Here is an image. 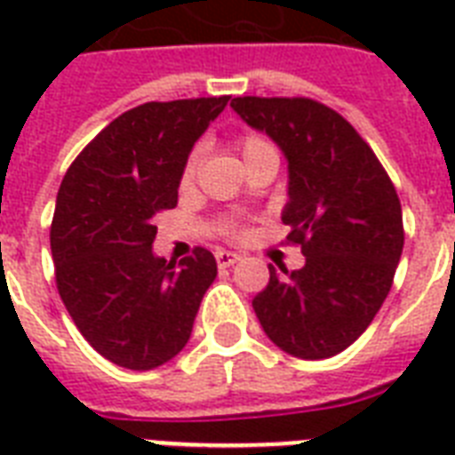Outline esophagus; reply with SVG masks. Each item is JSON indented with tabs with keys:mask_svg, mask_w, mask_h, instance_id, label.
Listing matches in <instances>:
<instances>
[{
	"mask_svg": "<svg viewBox=\"0 0 455 455\" xmlns=\"http://www.w3.org/2000/svg\"><path fill=\"white\" fill-rule=\"evenodd\" d=\"M214 257H217V264H220V267H234V264L241 259V255H238V252H231V250H217Z\"/></svg>",
	"mask_w": 455,
	"mask_h": 455,
	"instance_id": "esophagus-1",
	"label": "esophagus"
}]
</instances>
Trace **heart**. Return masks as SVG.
Masks as SVG:
<instances>
[{
    "label": "heart",
    "instance_id": "1",
    "mask_svg": "<svg viewBox=\"0 0 455 455\" xmlns=\"http://www.w3.org/2000/svg\"><path fill=\"white\" fill-rule=\"evenodd\" d=\"M262 148H271V144L267 141V139L257 137V134H248V137L241 139V153H243V160L248 156H252L255 151H262ZM198 151H193L191 156L186 157L184 167H181V186H191L193 181H196V174H198ZM227 234L231 235V238H243L245 235V228L241 227V224H231V227L227 228Z\"/></svg>",
    "mask_w": 455,
    "mask_h": 455
}]
</instances>
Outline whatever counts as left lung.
Masks as SVG:
<instances>
[{"label":"left lung","instance_id":"left-lung-1","mask_svg":"<svg viewBox=\"0 0 455 455\" xmlns=\"http://www.w3.org/2000/svg\"><path fill=\"white\" fill-rule=\"evenodd\" d=\"M231 108L267 132L288 157V241L307 257L276 274L255 299L264 332L299 359H328L352 345L380 311L403 250L402 203L361 134L304 96H238Z\"/></svg>","mask_w":455,"mask_h":455}]
</instances>
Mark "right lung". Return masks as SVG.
Returning <instances> with one entry per match:
<instances>
[{
    "mask_svg": "<svg viewBox=\"0 0 455 455\" xmlns=\"http://www.w3.org/2000/svg\"><path fill=\"white\" fill-rule=\"evenodd\" d=\"M228 96L151 101L96 134L60 181L52 220L56 288L89 345L132 371L177 356L217 276L210 250L153 255L156 217L177 207L181 167Z\"/></svg>",
    "mask_w": 455,
    "mask_h": 455,
    "instance_id": "add662e5",
    "label": "right lung"
}]
</instances>
